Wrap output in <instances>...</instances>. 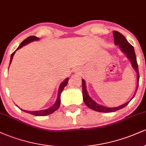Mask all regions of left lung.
<instances>
[{
	"mask_svg": "<svg viewBox=\"0 0 146 146\" xmlns=\"http://www.w3.org/2000/svg\"><path fill=\"white\" fill-rule=\"evenodd\" d=\"M113 36H114V42H115V44H118L119 46V47L121 48L122 51L123 53L126 54V56L128 58L130 59V62H131L132 66H133V68H135V70L136 71L137 73V90L139 86V69H138V64H137V58L136 55H135V50H134V47L132 46L130 43L128 42V40L125 39V38L123 36V35H122L121 33H119V31H113ZM82 95H83V100L85 104H86L88 108H90V109L95 110V111L100 112V113H112V112H115L117 110L121 109V108H124L125 106H126L128 104L129 102H128L127 103L124 104L120 106L115 107V108H107V107L99 105L98 104H97L96 102H95L90 98L89 95L87 93L86 89V86H85V82L84 80H82ZM136 94V93H135ZM135 94L134 95L133 98L135 97Z\"/></svg>",
	"mask_w": 146,
	"mask_h": 146,
	"instance_id": "1",
	"label": "left lung"
}]
</instances>
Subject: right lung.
<instances>
[{
    "mask_svg": "<svg viewBox=\"0 0 146 146\" xmlns=\"http://www.w3.org/2000/svg\"><path fill=\"white\" fill-rule=\"evenodd\" d=\"M39 38H37L36 36H29L27 38H26V39L25 40H23L22 42V43L21 44H20V46H18V48L16 50L19 49V48H21L23 47V46H25V44H28V43L31 42H32L33 40H38ZM15 51L14 53L11 54V59H10V62H9V65L10 64L11 62V60L13 59V56H14L15 52ZM68 79L66 78V80H64V81L62 83L60 84V88H59V91H58V98H57V100L56 102V103H55V104L53 106H51V108H48V109H46V110H38V111H27V110H22L23 111H25V113H28L29 114H31V115H35V116H46V115H51L53 113H54L56 110H57L59 108L60 106V95H61V93L62 92V90H64V87L67 85L68 84Z\"/></svg>",
    "mask_w": 146,
    "mask_h": 146,
    "instance_id": "right-lung-1",
    "label": "right lung"
}]
</instances>
